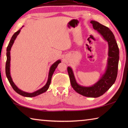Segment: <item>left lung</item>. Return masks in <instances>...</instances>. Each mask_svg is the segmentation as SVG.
Masks as SVG:
<instances>
[{"mask_svg": "<svg viewBox=\"0 0 128 128\" xmlns=\"http://www.w3.org/2000/svg\"><path fill=\"white\" fill-rule=\"evenodd\" d=\"M94 29L100 34L108 45L107 66L105 72L98 81L91 86L79 85L76 80L72 69L67 68L71 85L76 92L83 96L97 98L102 95L113 85L118 75L119 49L114 34L107 26L95 21H91Z\"/></svg>", "mask_w": 128, "mask_h": 128, "instance_id": "left-lung-1", "label": "left lung"}]
</instances>
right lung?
Listing matches in <instances>:
<instances>
[{"instance_id":"right-lung-1","label":"right lung","mask_w":128,"mask_h":128,"mask_svg":"<svg viewBox=\"0 0 128 128\" xmlns=\"http://www.w3.org/2000/svg\"><path fill=\"white\" fill-rule=\"evenodd\" d=\"M22 27H24L22 26ZM22 29V28L21 29L18 30V31L16 32L14 35L12 36L11 39H10V42L8 44V46L7 48V62H6V76H7L8 81L10 84V85L12 86V88H14V90L17 93H18V94H20L22 96H25V97H34V96H36L38 95H40L42 93L46 92V91L48 90V88H49L50 85L51 84V78L54 72H55L56 68H57V66H58V64L61 62V60H58L57 61L55 62L51 66L50 68V70H49V73H48V80H47V82L44 86L43 88H42L40 89H39L38 90L36 91L30 93V92H24V91L20 90V88H17V86L15 85L13 81L12 78L11 77V76H10V49H11V47L12 46L15 40L17 38V36L18 35L19 33H20L21 29Z\"/></svg>"}]
</instances>
